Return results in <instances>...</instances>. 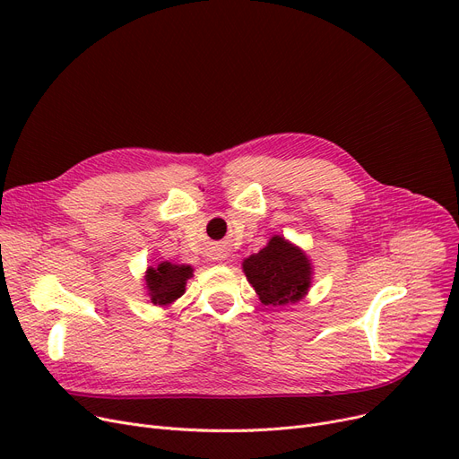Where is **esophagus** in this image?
Masks as SVG:
<instances>
[{"label": "esophagus", "mask_w": 459, "mask_h": 459, "mask_svg": "<svg viewBox=\"0 0 459 459\" xmlns=\"http://www.w3.org/2000/svg\"><path fill=\"white\" fill-rule=\"evenodd\" d=\"M215 258H217V260H220V258H223V256H215Z\"/></svg>", "instance_id": "obj_1"}]
</instances>
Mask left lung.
Instances as JSON below:
<instances>
[{
	"label": "left lung",
	"instance_id": "8db88e82",
	"mask_svg": "<svg viewBox=\"0 0 459 459\" xmlns=\"http://www.w3.org/2000/svg\"><path fill=\"white\" fill-rule=\"evenodd\" d=\"M244 273L264 305L298 303L312 282V262L284 236H272L266 247L242 262Z\"/></svg>",
	"mask_w": 459,
	"mask_h": 459
}]
</instances>
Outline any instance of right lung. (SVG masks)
Masks as SVG:
<instances>
[{"mask_svg":"<svg viewBox=\"0 0 459 459\" xmlns=\"http://www.w3.org/2000/svg\"><path fill=\"white\" fill-rule=\"evenodd\" d=\"M193 277V268L186 264H173L169 260L158 262L144 272V290L151 303L167 307L175 303L186 292V282Z\"/></svg>","mask_w":459,"mask_h":459,"instance_id":"add662e5","label":"right lung"}]
</instances>
